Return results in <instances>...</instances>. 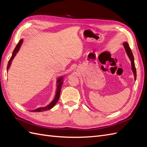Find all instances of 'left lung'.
Returning a JSON list of instances; mask_svg holds the SVG:
<instances>
[{"label":"left lung","instance_id":"1","mask_svg":"<svg viewBox=\"0 0 147 147\" xmlns=\"http://www.w3.org/2000/svg\"><path fill=\"white\" fill-rule=\"evenodd\" d=\"M123 47L124 48V50L126 51V54L128 56L129 58L131 63V69L133 72V74H134V80L136 81V77H137V74H136V69L135 67V64H134V56H133L132 53L131 51V48L129 46V44L127 42H124L123 43Z\"/></svg>","mask_w":147,"mask_h":147}]
</instances>
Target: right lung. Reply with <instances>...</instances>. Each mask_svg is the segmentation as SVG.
<instances>
[{
	"mask_svg": "<svg viewBox=\"0 0 147 147\" xmlns=\"http://www.w3.org/2000/svg\"><path fill=\"white\" fill-rule=\"evenodd\" d=\"M23 39L22 38V39L20 40L19 43L17 44V45L16 46L15 48L14 49V50H13V53H12V56L11 57V58L10 59L9 61H8V65H7V72H8V69H9L10 67L11 64V62H12L13 59H14V57L16 55L18 52L19 51L21 47V45L23 44ZM64 76H63H63H60V77H58L57 78V80H56L57 88H56L55 96L54 97V99H53V100L50 102V103L48 105H47V106H45V107H39V108H37V109H35V110H30V112H43V111L50 110L51 109H52L53 107H54L56 105V104L57 103V102L58 101L59 98L62 86H63V82H64Z\"/></svg>",
	"mask_w": 147,
	"mask_h": 147,
	"instance_id": "1",
	"label": "right lung"
}]
</instances>
